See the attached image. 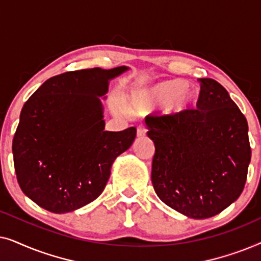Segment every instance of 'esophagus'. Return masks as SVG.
<instances>
[{
    "mask_svg": "<svg viewBox=\"0 0 261 261\" xmlns=\"http://www.w3.org/2000/svg\"><path fill=\"white\" fill-rule=\"evenodd\" d=\"M146 132H147V128H146L145 124H139L137 128V135L138 137H145Z\"/></svg>",
    "mask_w": 261,
    "mask_h": 261,
    "instance_id": "obj_1",
    "label": "esophagus"
}]
</instances>
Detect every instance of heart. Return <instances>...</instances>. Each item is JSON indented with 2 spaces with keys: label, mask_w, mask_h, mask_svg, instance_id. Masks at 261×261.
<instances>
[{
  "label": "heart",
  "mask_w": 261,
  "mask_h": 261,
  "mask_svg": "<svg viewBox=\"0 0 261 261\" xmlns=\"http://www.w3.org/2000/svg\"><path fill=\"white\" fill-rule=\"evenodd\" d=\"M189 85L185 81L174 80L165 81L149 87L133 90L127 98V108L132 114H145L155 107L171 103V110L183 112L194 102V94L188 90ZM114 109L117 113H123V106L121 101H114Z\"/></svg>",
  "instance_id": "1"
}]
</instances>
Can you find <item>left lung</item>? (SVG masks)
I'll return each mask as SVG.
<instances>
[{
    "label": "left lung",
    "instance_id": "left-lung-1",
    "mask_svg": "<svg viewBox=\"0 0 261 261\" xmlns=\"http://www.w3.org/2000/svg\"><path fill=\"white\" fill-rule=\"evenodd\" d=\"M196 109L146 116L155 146L152 184L171 208L192 219L215 216L245 188L251 146L247 120L228 91L199 78Z\"/></svg>",
    "mask_w": 261,
    "mask_h": 261
}]
</instances>
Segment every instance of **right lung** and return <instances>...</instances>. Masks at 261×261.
<instances>
[{"label":"right lung","instance_id":"obj_1","mask_svg":"<svg viewBox=\"0 0 261 261\" xmlns=\"http://www.w3.org/2000/svg\"><path fill=\"white\" fill-rule=\"evenodd\" d=\"M128 70L117 66L67 71L45 82L22 107L13 139L17 183L48 212H73L98 197L112 164L127 151L137 128L105 130L98 96L109 80Z\"/></svg>","mask_w":261,"mask_h":261}]
</instances>
